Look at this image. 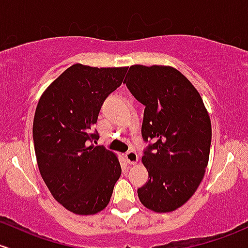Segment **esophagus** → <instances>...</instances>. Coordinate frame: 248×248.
Wrapping results in <instances>:
<instances>
[{"label":"esophagus","instance_id":"34e87169","mask_svg":"<svg viewBox=\"0 0 248 248\" xmlns=\"http://www.w3.org/2000/svg\"><path fill=\"white\" fill-rule=\"evenodd\" d=\"M124 157H126L127 162H128L129 165H135L139 160V155L135 153L134 151L127 152V153L124 154Z\"/></svg>","mask_w":248,"mask_h":248}]
</instances>
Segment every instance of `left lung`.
<instances>
[{"instance_id":"left-lung-1","label":"left lung","mask_w":248,"mask_h":248,"mask_svg":"<svg viewBox=\"0 0 248 248\" xmlns=\"http://www.w3.org/2000/svg\"><path fill=\"white\" fill-rule=\"evenodd\" d=\"M145 106L141 134L153 140L142 164L148 181L138 189L146 208L168 213L199 187L208 165L212 126L199 92L170 66H130L124 81Z\"/></svg>"}]
</instances>
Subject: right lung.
I'll return each mask as SVG.
<instances>
[{"label":"right lung","instance_id":"right-lung-1","mask_svg":"<svg viewBox=\"0 0 248 248\" xmlns=\"http://www.w3.org/2000/svg\"><path fill=\"white\" fill-rule=\"evenodd\" d=\"M127 67L75 63L41 95L32 124L37 166L51 195L78 216H92L109 203L121 175L115 153L95 146L94 130L106 97L121 86Z\"/></svg>","mask_w":248,"mask_h":248}]
</instances>
